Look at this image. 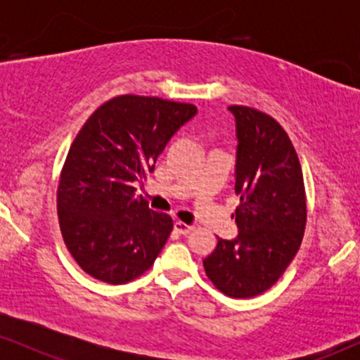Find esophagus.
Wrapping results in <instances>:
<instances>
[{"label": "esophagus", "instance_id": "obj_1", "mask_svg": "<svg viewBox=\"0 0 360 360\" xmlns=\"http://www.w3.org/2000/svg\"><path fill=\"white\" fill-rule=\"evenodd\" d=\"M174 230L179 235H188V233L193 232L194 226L193 225H188V223H183V221H176L174 223Z\"/></svg>", "mask_w": 360, "mask_h": 360}]
</instances>
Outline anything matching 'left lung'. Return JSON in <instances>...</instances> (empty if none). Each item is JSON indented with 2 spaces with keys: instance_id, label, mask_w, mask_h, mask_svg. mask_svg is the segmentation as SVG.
Returning <instances> with one entry per match:
<instances>
[{
  "instance_id": "left-lung-1",
  "label": "left lung",
  "mask_w": 360,
  "mask_h": 360,
  "mask_svg": "<svg viewBox=\"0 0 360 360\" xmlns=\"http://www.w3.org/2000/svg\"><path fill=\"white\" fill-rule=\"evenodd\" d=\"M235 117V210L238 235L218 238L203 266L210 281L232 298L267 291L295 259L307 225L303 172L284 128L249 106H229Z\"/></svg>"
}]
</instances>
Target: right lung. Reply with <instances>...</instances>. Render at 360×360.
<instances>
[{
    "instance_id": "right-lung-1",
    "label": "right lung",
    "mask_w": 360,
    "mask_h": 360,
    "mask_svg": "<svg viewBox=\"0 0 360 360\" xmlns=\"http://www.w3.org/2000/svg\"><path fill=\"white\" fill-rule=\"evenodd\" d=\"M196 113L188 103L123 94L82 125L62 167L57 213L65 247L89 276L125 284L150 269L172 220L135 196V183Z\"/></svg>"
}]
</instances>
